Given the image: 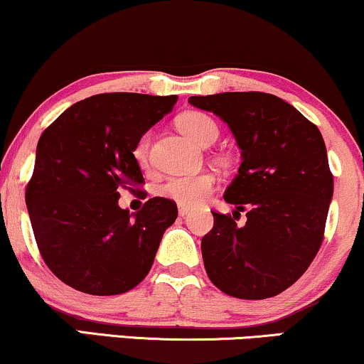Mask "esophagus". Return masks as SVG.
Returning a JSON list of instances; mask_svg holds the SVG:
<instances>
[{
    "instance_id": "obj_1",
    "label": "esophagus",
    "mask_w": 364,
    "mask_h": 364,
    "mask_svg": "<svg viewBox=\"0 0 364 364\" xmlns=\"http://www.w3.org/2000/svg\"><path fill=\"white\" fill-rule=\"evenodd\" d=\"M178 213H179V216H186L188 213H190V208H188V206H185V205H179Z\"/></svg>"
}]
</instances>
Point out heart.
Returning <instances> with one entry per match:
<instances>
[{
  "instance_id": "b5f03b06",
  "label": "heart",
  "mask_w": 364,
  "mask_h": 364,
  "mask_svg": "<svg viewBox=\"0 0 364 364\" xmlns=\"http://www.w3.org/2000/svg\"><path fill=\"white\" fill-rule=\"evenodd\" d=\"M178 127L183 134L200 146H205L206 142L216 139V136H218V127H216L213 119L203 112H196V110L181 114L178 117ZM148 151L149 134H144L139 137V141L134 146V151H132L137 163L144 164L148 161ZM215 183L216 179L210 173L173 176L168 178L159 186V193L181 205L195 206L203 203L206 198L211 195V191L215 190Z\"/></svg>"
}]
</instances>
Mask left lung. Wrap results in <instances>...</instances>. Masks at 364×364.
Segmentation results:
<instances>
[{
	"mask_svg": "<svg viewBox=\"0 0 364 364\" xmlns=\"http://www.w3.org/2000/svg\"><path fill=\"white\" fill-rule=\"evenodd\" d=\"M193 107L213 112L227 124L242 164L225 201L228 215L201 240L206 274L232 297L259 301L291 287L306 272L323 243L333 200V174L319 129L294 105L264 92L193 95Z\"/></svg>",
	"mask_w": 364,
	"mask_h": 364,
	"instance_id": "8db88e82",
	"label": "left lung"
}]
</instances>
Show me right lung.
Returning a JSON list of instances; mask_svg holds the SVG:
<instances>
[{
	"mask_svg": "<svg viewBox=\"0 0 364 364\" xmlns=\"http://www.w3.org/2000/svg\"><path fill=\"white\" fill-rule=\"evenodd\" d=\"M176 100L131 92L92 95L40 136L25 198L40 254L62 282L92 296H116L148 275L178 216L176 203L156 196L129 213L119 198L144 183L132 151Z\"/></svg>",
	"mask_w": 364,
	"mask_h": 364,
	"instance_id": "obj_1",
	"label": "right lung"
}]
</instances>
